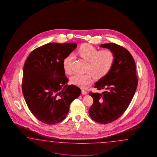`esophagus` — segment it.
<instances>
[{
  "label": "esophagus",
  "instance_id": "obj_1",
  "mask_svg": "<svg viewBox=\"0 0 157 157\" xmlns=\"http://www.w3.org/2000/svg\"><path fill=\"white\" fill-rule=\"evenodd\" d=\"M82 94H83V95L87 94V91L85 90H82Z\"/></svg>",
  "mask_w": 157,
  "mask_h": 157
}]
</instances>
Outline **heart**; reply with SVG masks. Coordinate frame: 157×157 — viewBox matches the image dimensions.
<instances>
[{"label": "heart", "mask_w": 157, "mask_h": 157, "mask_svg": "<svg viewBox=\"0 0 157 157\" xmlns=\"http://www.w3.org/2000/svg\"><path fill=\"white\" fill-rule=\"evenodd\" d=\"M77 52L80 57L87 62L86 67L87 72L85 74H75L71 78V82L81 88H86L91 85L94 80V76L97 78L106 76L114 63V54L109 49L98 51L97 48L89 44H83L78 48ZM72 59V55L70 54L63 62L64 70L67 74L71 72Z\"/></svg>", "instance_id": "obj_1"}]
</instances>
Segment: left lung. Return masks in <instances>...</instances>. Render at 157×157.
<instances>
[{
    "mask_svg": "<svg viewBox=\"0 0 157 157\" xmlns=\"http://www.w3.org/2000/svg\"><path fill=\"white\" fill-rule=\"evenodd\" d=\"M113 53V65L109 72L95 83L102 93H90L93 104L89 110L91 118L106 124L119 118L133 98L138 86L135 62L128 50L114 43L100 45Z\"/></svg>",
    "mask_w": 157,
    "mask_h": 157,
    "instance_id": "8db88e82",
    "label": "left lung"
}]
</instances>
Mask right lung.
<instances>
[{
    "label": "right lung",
    "mask_w": 157,
    "mask_h": 157,
    "mask_svg": "<svg viewBox=\"0 0 157 157\" xmlns=\"http://www.w3.org/2000/svg\"><path fill=\"white\" fill-rule=\"evenodd\" d=\"M75 43H49L34 49L24 64L22 93L32 114L43 123L57 124L66 118L72 101L81 93L68 85L64 59L76 48Z\"/></svg>",
    "instance_id": "add662e5"
}]
</instances>
